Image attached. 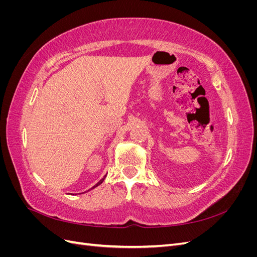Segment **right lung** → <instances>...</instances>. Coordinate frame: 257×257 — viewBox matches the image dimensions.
I'll use <instances>...</instances> for the list:
<instances>
[{
  "instance_id": "obj_1",
  "label": "right lung",
  "mask_w": 257,
  "mask_h": 257,
  "mask_svg": "<svg viewBox=\"0 0 257 257\" xmlns=\"http://www.w3.org/2000/svg\"><path fill=\"white\" fill-rule=\"evenodd\" d=\"M106 176H107V175H105V176H104V177H103V178H102V179H100V180H99V181H98V182H97V183H96V184H95V185H93V188H91V189H90V190H93V189H94V188H96V186H98V185H99V184H102V183H103V181H104V180H105V178H106ZM90 190H88V191H87V192H89V191H90ZM72 195H74V194H72ZM75 195H77V194H75Z\"/></svg>"
}]
</instances>
